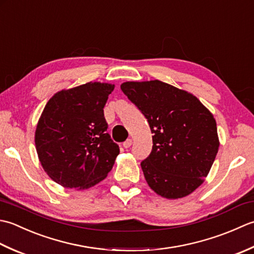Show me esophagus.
I'll use <instances>...</instances> for the list:
<instances>
[{
  "label": "esophagus",
  "mask_w": 254,
  "mask_h": 254,
  "mask_svg": "<svg viewBox=\"0 0 254 254\" xmlns=\"http://www.w3.org/2000/svg\"><path fill=\"white\" fill-rule=\"evenodd\" d=\"M131 144H132V140H131V139H127V140L123 143V147L125 148V149H128L129 147L131 146Z\"/></svg>",
  "instance_id": "1"
}]
</instances>
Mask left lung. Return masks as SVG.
Masks as SVG:
<instances>
[{
  "mask_svg": "<svg viewBox=\"0 0 254 254\" xmlns=\"http://www.w3.org/2000/svg\"><path fill=\"white\" fill-rule=\"evenodd\" d=\"M122 91L147 118L152 151L141 162L150 189L183 198L204 183L219 148L214 115L192 93L159 80L129 81Z\"/></svg>",
  "mask_w": 254,
  "mask_h": 254,
  "instance_id": "1",
  "label": "left lung"
}]
</instances>
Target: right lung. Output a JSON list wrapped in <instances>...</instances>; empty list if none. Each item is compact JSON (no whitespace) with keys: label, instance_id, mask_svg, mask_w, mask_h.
Listing matches in <instances>:
<instances>
[{"label":"right lung","instance_id":"obj_1","mask_svg":"<svg viewBox=\"0 0 254 254\" xmlns=\"http://www.w3.org/2000/svg\"><path fill=\"white\" fill-rule=\"evenodd\" d=\"M115 85L89 82L50 98L35 131L36 151L48 177L65 189L85 190L104 180L120 148L106 132L104 108Z\"/></svg>","mask_w":254,"mask_h":254}]
</instances>
